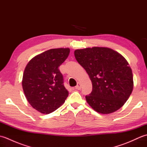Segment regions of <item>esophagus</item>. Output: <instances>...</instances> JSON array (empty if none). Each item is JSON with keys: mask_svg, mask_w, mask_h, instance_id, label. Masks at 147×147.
I'll return each mask as SVG.
<instances>
[{"mask_svg": "<svg viewBox=\"0 0 147 147\" xmlns=\"http://www.w3.org/2000/svg\"><path fill=\"white\" fill-rule=\"evenodd\" d=\"M81 88H82V86H81V84L80 83H77V85L75 86V89L80 90Z\"/></svg>", "mask_w": 147, "mask_h": 147, "instance_id": "1", "label": "esophagus"}]
</instances>
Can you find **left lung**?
Returning <instances> with one entry per match:
<instances>
[{
  "label": "left lung",
  "mask_w": 147,
  "mask_h": 147,
  "mask_svg": "<svg viewBox=\"0 0 147 147\" xmlns=\"http://www.w3.org/2000/svg\"><path fill=\"white\" fill-rule=\"evenodd\" d=\"M74 56L92 83L86 102L98 113L111 114L125 104L133 89L132 70L119 53L107 47L77 49Z\"/></svg>",
  "instance_id": "8db88e82"
}]
</instances>
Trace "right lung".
I'll list each match as a JSON object with an SVG mask.
<instances>
[{
  "label": "right lung",
  "instance_id": "obj_1",
  "mask_svg": "<svg viewBox=\"0 0 147 147\" xmlns=\"http://www.w3.org/2000/svg\"><path fill=\"white\" fill-rule=\"evenodd\" d=\"M70 52L69 48L52 49L31 59L24 69L22 86L30 104L42 114H50L64 104L69 92L59 67Z\"/></svg>",
  "mask_w": 147,
  "mask_h": 147
}]
</instances>
